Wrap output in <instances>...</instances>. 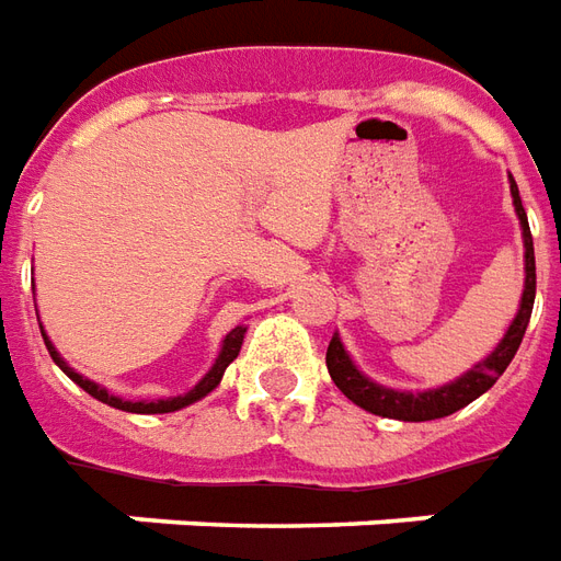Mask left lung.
<instances>
[{
    "label": "left lung",
    "mask_w": 561,
    "mask_h": 561,
    "mask_svg": "<svg viewBox=\"0 0 561 561\" xmlns=\"http://www.w3.org/2000/svg\"><path fill=\"white\" fill-rule=\"evenodd\" d=\"M511 196H514V208H517V218L523 227V244H526V289H523L520 310H517V320L511 322L508 334L502 337L496 350L484 358L481 365H476L469 374L460 379H454L448 386L433 388V391H421V394H410V391H394V388H382L370 382L367 376L355 370L350 362V355L343 350V343L337 337H331L329 353H325V365L334 379V386L341 388L346 398L353 400L355 407L382 415V419H398V421H433L445 419L451 412L463 410L466 403H472L481 398L488 388H493L499 376L505 374V367L511 365L514 353L520 350L523 334L529 325L535 305V248H533V232H529V220H526V208L520 203V191L511 179Z\"/></svg>",
    "instance_id": "1"
}]
</instances>
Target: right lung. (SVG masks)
<instances>
[{"mask_svg":"<svg viewBox=\"0 0 561 561\" xmlns=\"http://www.w3.org/2000/svg\"><path fill=\"white\" fill-rule=\"evenodd\" d=\"M41 334H44V331H41ZM241 341H244V329H241V325H236V329H232L230 334H227V341H224V350H220L215 367H211V370H208V374L203 376V379H199V382H196V386L191 388V391H187V394H179V398H167V400H122V398H113L107 388L95 386V382H89V379H83V376H80V374H73L71 367L65 365L62 358H59V353H56V346H53V343L47 341V334H44V343H47V350H50L53 362L62 367L65 374L71 376L73 382L83 388L85 394H92V398H95V400H101V403H107V407H116V410L137 412V415H158V412H175V410H182V407H187V403H194V400L206 398L211 388H218L224 370H227L232 358L239 355Z\"/></svg>","mask_w":561,"mask_h":561,"instance_id":"1","label":"right lung"}]
</instances>
